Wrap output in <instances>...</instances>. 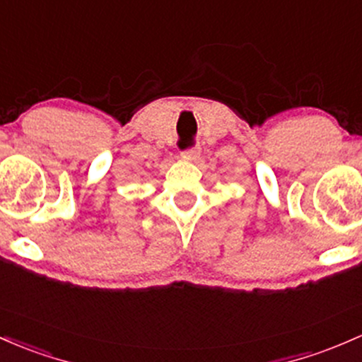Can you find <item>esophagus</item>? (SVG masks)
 Masks as SVG:
<instances>
[{
    "label": "esophagus",
    "mask_w": 362,
    "mask_h": 362,
    "mask_svg": "<svg viewBox=\"0 0 362 362\" xmlns=\"http://www.w3.org/2000/svg\"><path fill=\"white\" fill-rule=\"evenodd\" d=\"M198 155H200V148H198V146H193V148L182 151L181 157L185 158V160H195V158H198Z\"/></svg>",
    "instance_id": "esophagus-1"
}]
</instances>
